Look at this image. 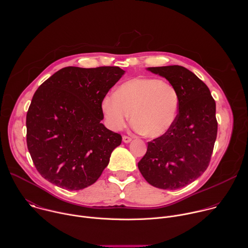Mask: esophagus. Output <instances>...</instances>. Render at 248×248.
<instances>
[{
    "instance_id": "34e87169",
    "label": "esophagus",
    "mask_w": 248,
    "mask_h": 248,
    "mask_svg": "<svg viewBox=\"0 0 248 248\" xmlns=\"http://www.w3.org/2000/svg\"><path fill=\"white\" fill-rule=\"evenodd\" d=\"M123 141H124V143H129L130 141H131V138H130V137H128V136L124 135V136H123Z\"/></svg>"
}]
</instances>
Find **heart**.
<instances>
[{"label": "heart", "mask_w": 248, "mask_h": 248, "mask_svg": "<svg viewBox=\"0 0 248 248\" xmlns=\"http://www.w3.org/2000/svg\"><path fill=\"white\" fill-rule=\"evenodd\" d=\"M180 95L170 82L152 78H135L121 84L115 94L105 96L101 109L113 130L122 129L130 118L143 135H164L178 117Z\"/></svg>", "instance_id": "b5f03b06"}]
</instances>
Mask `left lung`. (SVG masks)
Segmentation results:
<instances>
[{
  "mask_svg": "<svg viewBox=\"0 0 248 248\" xmlns=\"http://www.w3.org/2000/svg\"><path fill=\"white\" fill-rule=\"evenodd\" d=\"M180 95L179 114L164 135L148 142L138 163L143 178L162 189H179L206 170L217 137L216 103L207 85L182 65L147 67Z\"/></svg>",
  "mask_w": 248,
  "mask_h": 248,
  "instance_id": "left-lung-1",
  "label": "left lung"
}]
</instances>
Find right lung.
<instances>
[{
    "mask_svg": "<svg viewBox=\"0 0 248 248\" xmlns=\"http://www.w3.org/2000/svg\"><path fill=\"white\" fill-rule=\"evenodd\" d=\"M124 73L119 66H66L34 93L26 115V141L45 180L79 190L100 178L122 143V136L101 123V102Z\"/></svg>",
    "mask_w": 248,
    "mask_h": 248,
    "instance_id": "right-lung-1",
    "label": "right lung"
}]
</instances>
